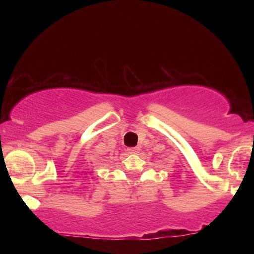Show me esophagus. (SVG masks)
<instances>
[{
	"mask_svg": "<svg viewBox=\"0 0 254 254\" xmlns=\"http://www.w3.org/2000/svg\"><path fill=\"white\" fill-rule=\"evenodd\" d=\"M139 148L137 147H133V148H128L127 149V151H128V153H137L139 152Z\"/></svg>",
	"mask_w": 254,
	"mask_h": 254,
	"instance_id": "1",
	"label": "esophagus"
}]
</instances>
